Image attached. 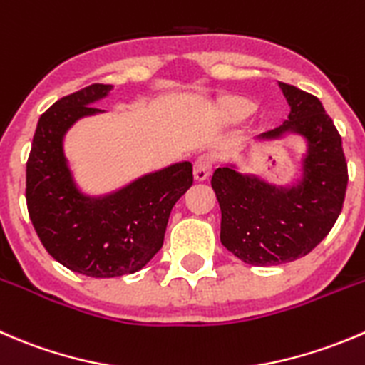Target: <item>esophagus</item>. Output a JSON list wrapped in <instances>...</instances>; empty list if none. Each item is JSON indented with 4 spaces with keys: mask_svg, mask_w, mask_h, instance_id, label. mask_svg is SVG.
Segmentation results:
<instances>
[{
    "mask_svg": "<svg viewBox=\"0 0 365 365\" xmlns=\"http://www.w3.org/2000/svg\"><path fill=\"white\" fill-rule=\"evenodd\" d=\"M212 169H214V157L208 153L200 155V157L194 160V178H196L197 182H203V180H207L208 176H210Z\"/></svg>",
    "mask_w": 365,
    "mask_h": 365,
    "instance_id": "obj_1",
    "label": "esophagus"
}]
</instances>
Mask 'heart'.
Here are the masks:
<instances>
[{
	"instance_id": "b5f03b06",
	"label": "heart",
	"mask_w": 365,
	"mask_h": 365,
	"mask_svg": "<svg viewBox=\"0 0 365 365\" xmlns=\"http://www.w3.org/2000/svg\"><path fill=\"white\" fill-rule=\"evenodd\" d=\"M233 110H235L237 114H244V112H247V107L246 105H235V107H233Z\"/></svg>"
}]
</instances>
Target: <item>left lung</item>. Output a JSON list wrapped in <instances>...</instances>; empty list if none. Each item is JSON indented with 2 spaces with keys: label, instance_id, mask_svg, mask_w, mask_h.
<instances>
[{
  "label": "left lung",
  "instance_id": "8db88e82",
  "mask_svg": "<svg viewBox=\"0 0 365 365\" xmlns=\"http://www.w3.org/2000/svg\"><path fill=\"white\" fill-rule=\"evenodd\" d=\"M289 119L262 137L298 132L309 140L305 178L280 190L232 168H217L212 189L221 207V242L251 265H280L309 255L330 233L344 203L348 162L330 115L314 94L280 83Z\"/></svg>",
  "mask_w": 365,
  "mask_h": 365
}]
</instances>
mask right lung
Segmentation results:
<instances>
[{"instance_id":"obj_1","label":"right lung","mask_w":365,"mask_h":365,"mask_svg":"<svg viewBox=\"0 0 365 365\" xmlns=\"http://www.w3.org/2000/svg\"><path fill=\"white\" fill-rule=\"evenodd\" d=\"M93 83L60 98L41 115L26 162V207L49 255L74 272L114 278L143 269L164 242L176 201L192 185V164L182 162L137 180L103 200L78 192L67 169L62 137L108 93Z\"/></svg>"}]
</instances>
